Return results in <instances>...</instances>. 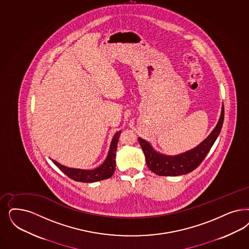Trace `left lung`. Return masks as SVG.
<instances>
[{
	"label": "left lung",
	"mask_w": 249,
	"mask_h": 249,
	"mask_svg": "<svg viewBox=\"0 0 249 249\" xmlns=\"http://www.w3.org/2000/svg\"><path fill=\"white\" fill-rule=\"evenodd\" d=\"M223 119L224 107L223 106L221 118L210 136L193 150L177 156L161 155L155 152L149 142L139 138V142L145 155L147 166L158 176H181L193 171L204 160L212 146L213 145L223 127Z\"/></svg>",
	"instance_id": "1"
}]
</instances>
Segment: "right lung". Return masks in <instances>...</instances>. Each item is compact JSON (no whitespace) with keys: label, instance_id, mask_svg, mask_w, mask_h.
Instances as JSON below:
<instances>
[{"label":"right lung","instance_id":"obj_1","mask_svg":"<svg viewBox=\"0 0 249 249\" xmlns=\"http://www.w3.org/2000/svg\"><path fill=\"white\" fill-rule=\"evenodd\" d=\"M120 132L119 131L115 134L111 142V145L109 149V153L107 158L99 167L95 168L94 170H83V169H75V168H69L60 163H57L53 160L55 163L61 171L63 172L70 178L77 182H85V183H91L96 181L104 180L111 178L114 171L116 170V151H117V144L119 142Z\"/></svg>","mask_w":249,"mask_h":249}]
</instances>
